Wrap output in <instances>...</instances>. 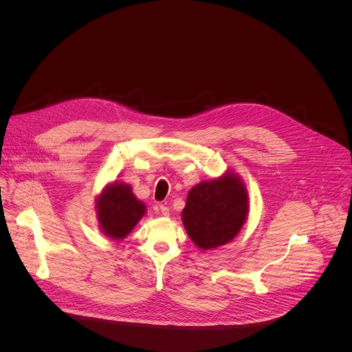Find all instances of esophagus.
I'll use <instances>...</instances> for the list:
<instances>
[{
    "instance_id": "esophagus-1",
    "label": "esophagus",
    "mask_w": 352,
    "mask_h": 352,
    "mask_svg": "<svg viewBox=\"0 0 352 352\" xmlns=\"http://www.w3.org/2000/svg\"><path fill=\"white\" fill-rule=\"evenodd\" d=\"M160 211L164 217H169V208L165 204H160Z\"/></svg>"
}]
</instances>
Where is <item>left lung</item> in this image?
I'll return each instance as SVG.
<instances>
[{"label": "left lung", "instance_id": "left-lung-1", "mask_svg": "<svg viewBox=\"0 0 352 352\" xmlns=\"http://www.w3.org/2000/svg\"><path fill=\"white\" fill-rule=\"evenodd\" d=\"M248 214V194L234 173L203 182L187 197L182 214L184 228L201 250H212L232 241Z\"/></svg>", "mask_w": 352, "mask_h": 352}]
</instances>
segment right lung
I'll return each instance as SVG.
<instances>
[{
    "instance_id": "1",
    "label": "right lung",
    "mask_w": 352,
    "mask_h": 352,
    "mask_svg": "<svg viewBox=\"0 0 352 352\" xmlns=\"http://www.w3.org/2000/svg\"><path fill=\"white\" fill-rule=\"evenodd\" d=\"M96 207L101 230L115 240L124 239L146 211L145 204L124 183H113L104 188Z\"/></svg>"
}]
</instances>
